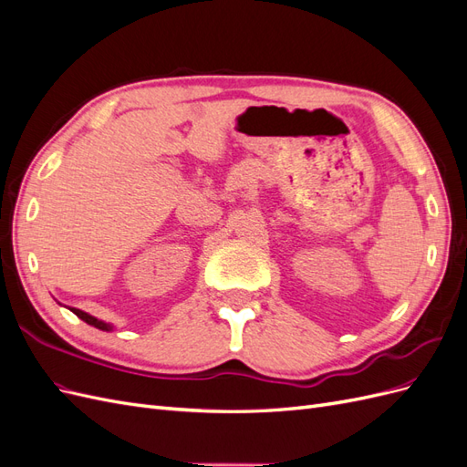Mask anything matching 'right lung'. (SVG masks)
<instances>
[{"label":"right lung","instance_id":"obj_1","mask_svg":"<svg viewBox=\"0 0 467 467\" xmlns=\"http://www.w3.org/2000/svg\"><path fill=\"white\" fill-rule=\"evenodd\" d=\"M72 312H74L79 319H83L86 323L93 325V327H97V329H101V331H110V329H112L110 323H105V321H101V319H97V317H93V316H89V314H86V312H81V309L72 307Z\"/></svg>","mask_w":467,"mask_h":467}]
</instances>
